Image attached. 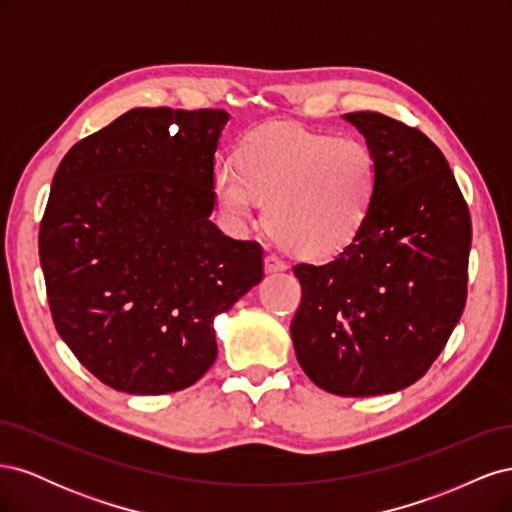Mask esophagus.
Returning a JSON list of instances; mask_svg holds the SVG:
<instances>
[{"label": "esophagus", "instance_id": "34e87169", "mask_svg": "<svg viewBox=\"0 0 512 512\" xmlns=\"http://www.w3.org/2000/svg\"><path fill=\"white\" fill-rule=\"evenodd\" d=\"M265 269H267V273H277V271H286L288 265H286V262H284L280 256L269 254V256L265 258Z\"/></svg>", "mask_w": 512, "mask_h": 512}]
</instances>
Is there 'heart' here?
Here are the masks:
<instances>
[{
	"label": "heart",
	"mask_w": 512,
	"mask_h": 512,
	"mask_svg": "<svg viewBox=\"0 0 512 512\" xmlns=\"http://www.w3.org/2000/svg\"><path fill=\"white\" fill-rule=\"evenodd\" d=\"M213 190L232 220H252L267 200L275 241L305 258L342 252L365 226L378 192V162L350 136L269 123L247 134L237 160L213 170Z\"/></svg>",
	"instance_id": "b5f03b06"
}]
</instances>
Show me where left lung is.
Instances as JSON below:
<instances>
[{"label": "left lung", "mask_w": 512, "mask_h": 512, "mask_svg": "<svg viewBox=\"0 0 512 512\" xmlns=\"http://www.w3.org/2000/svg\"><path fill=\"white\" fill-rule=\"evenodd\" d=\"M378 162V192L359 235L327 265L294 267L297 361L322 391L371 397L425 376L468 294L470 211L442 151L382 113H348Z\"/></svg>", "instance_id": "obj_1"}]
</instances>
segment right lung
I'll use <instances>...</instances> for the list:
<instances>
[{
	"label": "right lung",
	"instance_id": "right-lung-1",
	"mask_svg": "<svg viewBox=\"0 0 512 512\" xmlns=\"http://www.w3.org/2000/svg\"><path fill=\"white\" fill-rule=\"evenodd\" d=\"M230 115L132 108L61 160L40 222L59 337L115 391L188 389L218 356L213 320L262 280V247L211 222Z\"/></svg>",
	"mask_w": 512,
	"mask_h": 512
}]
</instances>
